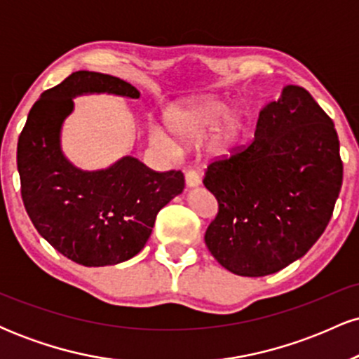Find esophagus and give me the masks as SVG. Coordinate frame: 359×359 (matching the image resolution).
Instances as JSON below:
<instances>
[{
    "label": "esophagus",
    "mask_w": 359,
    "mask_h": 359,
    "mask_svg": "<svg viewBox=\"0 0 359 359\" xmlns=\"http://www.w3.org/2000/svg\"><path fill=\"white\" fill-rule=\"evenodd\" d=\"M185 184L187 187H197L201 184V175L196 170H187L185 172Z\"/></svg>",
    "instance_id": "1"
}]
</instances>
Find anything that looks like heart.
<instances>
[{
	"mask_svg": "<svg viewBox=\"0 0 359 359\" xmlns=\"http://www.w3.org/2000/svg\"><path fill=\"white\" fill-rule=\"evenodd\" d=\"M226 111L224 101L216 100V97H199V100H191L179 102V104L172 106L167 111L165 121L168 130L179 142L192 143L197 142L208 133L214 126V123L222 116ZM243 130V116L240 111H229L222 121L219 123L216 131V138H214V145L217 150L226 151L229 147L236 143ZM151 140L158 147L172 150L174 143L170 138L163 133L158 128L151 130Z\"/></svg>",
	"mask_w": 359,
	"mask_h": 359,
	"instance_id": "1",
	"label": "heart"
}]
</instances>
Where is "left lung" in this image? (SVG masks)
<instances>
[{
	"instance_id": "8db88e82",
	"label": "left lung",
	"mask_w": 359,
	"mask_h": 359,
	"mask_svg": "<svg viewBox=\"0 0 359 359\" xmlns=\"http://www.w3.org/2000/svg\"><path fill=\"white\" fill-rule=\"evenodd\" d=\"M203 182L217 199L204 234L212 257L241 277L275 273L312 248L334 211V123L309 90L287 86L262 109L253 142L209 163Z\"/></svg>"
}]
</instances>
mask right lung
Returning a JSON list of instances; mask_svg holds the SVG:
<instances>
[{
	"instance_id": "1",
	"label": "right lung",
	"mask_w": 359,
	"mask_h": 359,
	"mask_svg": "<svg viewBox=\"0 0 359 359\" xmlns=\"http://www.w3.org/2000/svg\"><path fill=\"white\" fill-rule=\"evenodd\" d=\"M82 93L137 100V88L108 74L77 71L47 89L28 113L16 148L22 199L35 229L84 266L126 262L145 246L163 205L184 191L180 170L155 172L133 156L82 172L60 151V128Z\"/></svg>"
}]
</instances>
